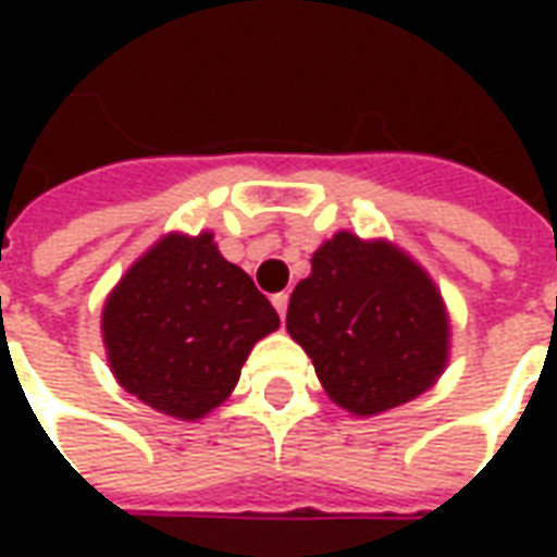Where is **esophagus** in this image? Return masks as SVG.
<instances>
[{"label": "esophagus", "mask_w": 557, "mask_h": 557, "mask_svg": "<svg viewBox=\"0 0 557 557\" xmlns=\"http://www.w3.org/2000/svg\"><path fill=\"white\" fill-rule=\"evenodd\" d=\"M271 301H274V307H277L280 319H286V310H289V292H277Z\"/></svg>", "instance_id": "esophagus-1"}]
</instances>
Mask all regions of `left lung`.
<instances>
[{
	"instance_id": "obj_1",
	"label": "left lung",
	"mask_w": 557,
	"mask_h": 557,
	"mask_svg": "<svg viewBox=\"0 0 557 557\" xmlns=\"http://www.w3.org/2000/svg\"><path fill=\"white\" fill-rule=\"evenodd\" d=\"M289 298L286 331L339 409L373 418L430 391L450 361L438 286L403 247L339 230Z\"/></svg>"
}]
</instances>
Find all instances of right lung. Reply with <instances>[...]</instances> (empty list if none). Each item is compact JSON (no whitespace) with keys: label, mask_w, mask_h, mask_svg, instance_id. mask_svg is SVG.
Wrapping results in <instances>:
<instances>
[{"label":"right lung","mask_w":557,"mask_h":557,"mask_svg":"<svg viewBox=\"0 0 557 557\" xmlns=\"http://www.w3.org/2000/svg\"><path fill=\"white\" fill-rule=\"evenodd\" d=\"M277 327V310L223 259L211 232H166L122 274L101 313L115 382L178 420L226 403L250 349Z\"/></svg>","instance_id":"right-lung-1"}]
</instances>
